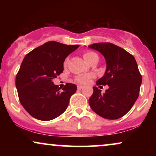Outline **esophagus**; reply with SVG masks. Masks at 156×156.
<instances>
[{
	"label": "esophagus",
	"instance_id": "34e87169",
	"mask_svg": "<svg viewBox=\"0 0 156 156\" xmlns=\"http://www.w3.org/2000/svg\"><path fill=\"white\" fill-rule=\"evenodd\" d=\"M83 88V86H80V85L78 86V89H80H80H82Z\"/></svg>",
	"mask_w": 156,
	"mask_h": 156
}]
</instances>
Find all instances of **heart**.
Instances as JSON below:
<instances>
[{"label": "heart", "mask_w": 156, "mask_h": 156, "mask_svg": "<svg viewBox=\"0 0 156 156\" xmlns=\"http://www.w3.org/2000/svg\"><path fill=\"white\" fill-rule=\"evenodd\" d=\"M83 58L84 59L87 61L89 63H91L93 60L95 58H98V55L97 53L93 51H86L83 53ZM68 62H69V58H66L64 62V67H67L68 64ZM92 75H80V76H77L76 78V80L78 83H86L88 81L90 78H92Z\"/></svg>", "instance_id": "heart-1"}]
</instances>
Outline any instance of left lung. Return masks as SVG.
Listing matches in <instances>:
<instances>
[{
    "instance_id": "1",
    "label": "left lung",
    "mask_w": 156,
    "mask_h": 156,
    "mask_svg": "<svg viewBox=\"0 0 156 156\" xmlns=\"http://www.w3.org/2000/svg\"><path fill=\"white\" fill-rule=\"evenodd\" d=\"M89 47L101 52L106 61L105 75L97 80V85L108 86L103 94L98 87H93L89 105L105 119H119L129 112L139 95L141 75L135 58L110 42H98Z\"/></svg>"
}]
</instances>
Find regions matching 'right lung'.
<instances>
[{
  "mask_svg": "<svg viewBox=\"0 0 156 156\" xmlns=\"http://www.w3.org/2000/svg\"><path fill=\"white\" fill-rule=\"evenodd\" d=\"M78 47L50 41L25 56L15 84L20 102L33 117L51 120L66 111L76 85L67 83L61 91L52 80L63 73L65 58Z\"/></svg>",
  "mask_w": 156,
  "mask_h": 156,
  "instance_id": "1",
  "label": "right lung"
}]
</instances>
